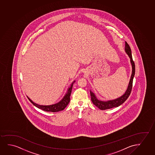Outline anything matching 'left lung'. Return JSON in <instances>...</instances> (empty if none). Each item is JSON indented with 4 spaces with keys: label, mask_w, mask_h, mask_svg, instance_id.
Masks as SVG:
<instances>
[{
    "label": "left lung",
    "mask_w": 155,
    "mask_h": 155,
    "mask_svg": "<svg viewBox=\"0 0 155 155\" xmlns=\"http://www.w3.org/2000/svg\"><path fill=\"white\" fill-rule=\"evenodd\" d=\"M125 49L126 52L129 57V58H130L131 64H132L133 71H132V74H131V76L130 80L129 81L128 87L127 91H126V93L124 94L122 96H121L120 97L116 99L115 100L107 101H103L98 100L96 98V97L95 96V94L92 91H90L91 99L92 102L98 108L100 109L101 110H106V109L112 108L114 107L119 106L120 105H121L122 104L125 102V101L127 100V98L129 96V95L130 94L131 91L132 90V87H133V79H134V77L135 76V62L133 61V57H132L130 47L126 41H125Z\"/></svg>",
    "instance_id": "8db88e82"
}]
</instances>
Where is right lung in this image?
<instances>
[{
	"label": "right lung",
	"instance_id": "right-lung-1",
	"mask_svg": "<svg viewBox=\"0 0 155 155\" xmlns=\"http://www.w3.org/2000/svg\"><path fill=\"white\" fill-rule=\"evenodd\" d=\"M74 81H74L72 83L71 87L69 88L67 93L66 94H65V96H64L62 100L61 101H59L58 103L54 104V105H49V106L39 105L36 104V103H34L31 99H30L28 97V99L34 106H35L37 108L40 109H42L43 110L45 111H50V112L54 113V112H58L59 111L63 110L68 105L69 103L70 102V101H71L70 97H71V91H72L73 84H74Z\"/></svg>",
	"mask_w": 155,
	"mask_h": 155
}]
</instances>
